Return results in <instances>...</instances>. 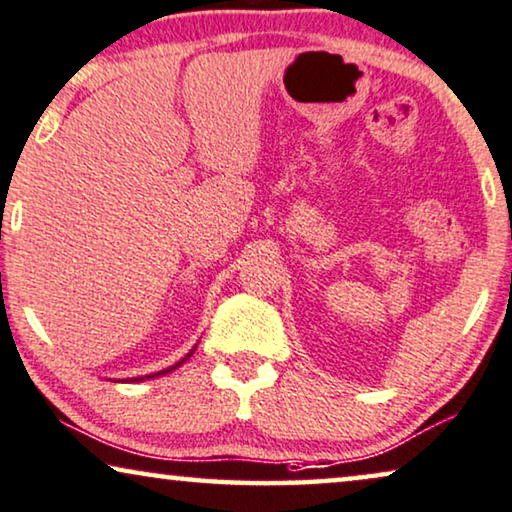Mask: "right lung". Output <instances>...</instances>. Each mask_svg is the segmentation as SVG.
<instances>
[{"mask_svg": "<svg viewBox=\"0 0 512 512\" xmlns=\"http://www.w3.org/2000/svg\"><path fill=\"white\" fill-rule=\"evenodd\" d=\"M192 353H194V351H189V353H187V356H185V358H182V360H180V363H175V365H173V367H166V370H161V372H154V374H147V377H135V381H142V379H152V377H159V374H168V372H173V370H175V367H180V365H182V363H185V360H187V358H189V356H192Z\"/></svg>", "mask_w": 512, "mask_h": 512, "instance_id": "obj_1", "label": "right lung"}]
</instances>
